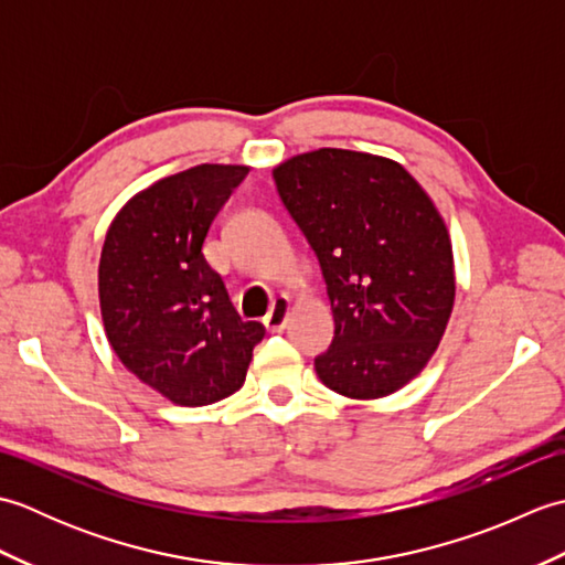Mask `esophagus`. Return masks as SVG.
<instances>
[{"label":"esophagus","mask_w":565,"mask_h":565,"mask_svg":"<svg viewBox=\"0 0 565 565\" xmlns=\"http://www.w3.org/2000/svg\"><path fill=\"white\" fill-rule=\"evenodd\" d=\"M289 310H291V301L289 296H279L271 301V310L264 316V326L271 332H281L286 328V320H289Z\"/></svg>","instance_id":"34e87169"}]
</instances>
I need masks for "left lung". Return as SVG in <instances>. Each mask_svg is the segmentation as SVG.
Instances as JSON below:
<instances>
[{"instance_id": "obj_1", "label": "left lung", "mask_w": 565, "mask_h": 565, "mask_svg": "<svg viewBox=\"0 0 565 565\" xmlns=\"http://www.w3.org/2000/svg\"><path fill=\"white\" fill-rule=\"evenodd\" d=\"M276 191L320 262L334 318L318 379L383 398L425 369L454 308L451 239L398 162L320 148L274 170Z\"/></svg>"}]
</instances>
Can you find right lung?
Here are the masks:
<instances>
[{
	"instance_id": "obj_1",
	"label": "right lung",
	"mask_w": 565,
	"mask_h": 565,
	"mask_svg": "<svg viewBox=\"0 0 565 565\" xmlns=\"http://www.w3.org/2000/svg\"><path fill=\"white\" fill-rule=\"evenodd\" d=\"M243 164H196L118 211L99 259L104 330L124 366L177 405L199 407L245 383L264 326L243 320L203 257L209 227Z\"/></svg>"
}]
</instances>
